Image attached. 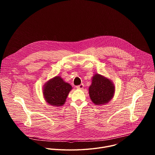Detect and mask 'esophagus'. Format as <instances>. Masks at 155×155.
I'll return each instance as SVG.
<instances>
[{
    "instance_id": "34e87169",
    "label": "esophagus",
    "mask_w": 155,
    "mask_h": 155,
    "mask_svg": "<svg viewBox=\"0 0 155 155\" xmlns=\"http://www.w3.org/2000/svg\"><path fill=\"white\" fill-rule=\"evenodd\" d=\"M77 89H83V87H84V84L82 83V84H80V85H77Z\"/></svg>"
}]
</instances>
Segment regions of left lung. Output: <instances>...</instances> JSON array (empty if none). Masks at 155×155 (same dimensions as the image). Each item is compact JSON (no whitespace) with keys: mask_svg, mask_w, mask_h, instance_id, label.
<instances>
[{"mask_svg":"<svg viewBox=\"0 0 155 155\" xmlns=\"http://www.w3.org/2000/svg\"><path fill=\"white\" fill-rule=\"evenodd\" d=\"M114 91L115 87L108 79L99 74L93 77L89 94L94 104L101 105L108 103L113 97Z\"/></svg>","mask_w":155,"mask_h":155,"instance_id":"8db88e82","label":"left lung"}]
</instances>
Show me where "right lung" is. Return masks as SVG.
Instances as JSON below:
<instances>
[{
  "label": "right lung",
  "mask_w": 155,
  "mask_h": 155,
  "mask_svg": "<svg viewBox=\"0 0 155 155\" xmlns=\"http://www.w3.org/2000/svg\"><path fill=\"white\" fill-rule=\"evenodd\" d=\"M71 90L72 86L70 84L64 82L60 77H56L45 84L43 94L49 104L62 106Z\"/></svg>",
  "instance_id": "right-lung-1"
}]
</instances>
